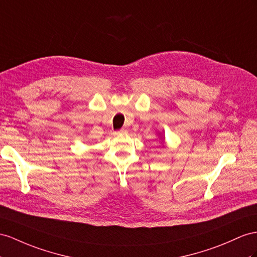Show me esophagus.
<instances>
[{"label":"esophagus","instance_id":"obj_1","mask_svg":"<svg viewBox=\"0 0 257 257\" xmlns=\"http://www.w3.org/2000/svg\"><path fill=\"white\" fill-rule=\"evenodd\" d=\"M127 133H128V131H127L126 129H120V130L116 131L115 135H116V136H123V135H126Z\"/></svg>","mask_w":257,"mask_h":257}]
</instances>
